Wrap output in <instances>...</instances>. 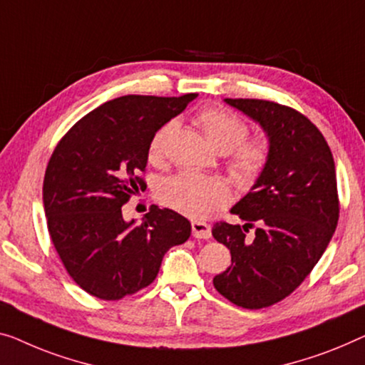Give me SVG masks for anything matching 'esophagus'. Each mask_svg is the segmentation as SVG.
<instances>
[{"mask_svg": "<svg viewBox=\"0 0 365 365\" xmlns=\"http://www.w3.org/2000/svg\"><path fill=\"white\" fill-rule=\"evenodd\" d=\"M192 232H193V237H197V239H210L211 237V226L205 221H193Z\"/></svg>", "mask_w": 365, "mask_h": 365, "instance_id": "obj_1", "label": "esophagus"}]
</instances>
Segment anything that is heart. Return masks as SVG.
Returning a JSON list of instances; mask_svg holds the SVG:
<instances>
[{
	"label": "heart",
	"instance_id": "1",
	"mask_svg": "<svg viewBox=\"0 0 365 365\" xmlns=\"http://www.w3.org/2000/svg\"><path fill=\"white\" fill-rule=\"evenodd\" d=\"M197 123L208 143L227 154V170L232 180L241 187H249L257 180L269 160V140L265 135L246 138L247 123L225 106L205 108L197 114ZM173 128L175 123L170 121L154 134L149 145L150 160L164 159L167 140ZM157 198L177 213L192 220H203L230 203L231 192L220 177L182 172L160 182Z\"/></svg>",
	"mask_w": 365,
	"mask_h": 365
}]
</instances>
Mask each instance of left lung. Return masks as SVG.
Instances as JSON below:
<instances>
[{
    "instance_id": "1",
    "label": "left lung",
    "mask_w": 365,
    "mask_h": 365,
    "mask_svg": "<svg viewBox=\"0 0 365 365\" xmlns=\"http://www.w3.org/2000/svg\"><path fill=\"white\" fill-rule=\"evenodd\" d=\"M225 101L267 133L269 160L231 210L246 225L213 226V237L231 251V265L213 285L237 307L259 309L300 287L328 247L339 220L334 159L319 129L300 111L251 98ZM252 225L256 236L249 240Z\"/></svg>"
}]
</instances>
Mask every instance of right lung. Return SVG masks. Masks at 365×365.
Listing matches in <instances>:
<instances>
[{
  "mask_svg": "<svg viewBox=\"0 0 365 365\" xmlns=\"http://www.w3.org/2000/svg\"><path fill=\"white\" fill-rule=\"evenodd\" d=\"M197 96H119L75 123L53 149L42 187L48 235L90 295L113 302L143 290L168 249L192 235L175 211L152 205L134 225L121 206L148 187L140 173L154 134Z\"/></svg>",
  "mask_w": 365,
  "mask_h": 365,
  "instance_id": "1",
  "label": "right lung"
}]
</instances>
